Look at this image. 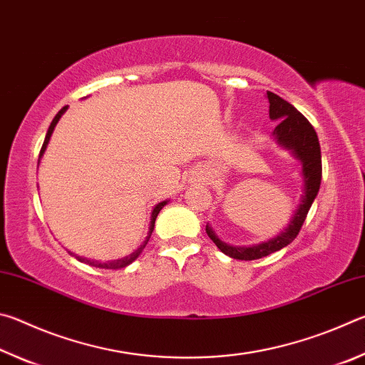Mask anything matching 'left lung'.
<instances>
[{
	"instance_id": "1",
	"label": "left lung",
	"mask_w": 365,
	"mask_h": 365,
	"mask_svg": "<svg viewBox=\"0 0 365 365\" xmlns=\"http://www.w3.org/2000/svg\"><path fill=\"white\" fill-rule=\"evenodd\" d=\"M267 100L270 104L269 117L272 120H277V127L274 128L277 145L292 153L301 163L302 195L288 225L277 237L267 240V242L250 246H232L222 242L214 233L211 225H206L207 237L212 240L215 246L224 255L240 259V261L261 259L272 255V252L280 251L292 243L296 235L299 233L302 224H304L309 209H311L319 193L320 180H322V156H320V143L314 127L298 109L292 106L288 101L282 100L279 95L267 91Z\"/></svg>"
}]
</instances>
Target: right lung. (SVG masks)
I'll list each match as a JSON object with an SVG mask.
<instances>
[{
	"label": "right lung",
	"mask_w": 365,
	"mask_h": 365,
	"mask_svg": "<svg viewBox=\"0 0 365 365\" xmlns=\"http://www.w3.org/2000/svg\"><path fill=\"white\" fill-rule=\"evenodd\" d=\"M66 110H67V106H64L63 109L59 110V113H58L56 115H54L51 125H49L48 132H46L45 141H43V146H41V151H40V158H38V164H40V160H41V158H43V154H45V151H46V146H48V143H49V138H51V135H53V132H54V127H56V123L59 122V119H61V117H63V114L66 113ZM168 202H169V200H168V201H163V202H158V205L153 207L150 228H148V237H146V240L143 242V245H140V248L135 250V251L132 252V255H128V256L122 257V259H114V261L100 262V261H93V259H86V257H82V256H77V255H73V252H71V251H69V252H71L72 256H76L80 262L95 265V267H101V269H122V267H127L128 264H132V262L135 261V259H137V257L141 255V251L145 250V246L148 245V242H150L151 233H153V230H154V222H156V217H158V214H159L160 209H163L165 205H168Z\"/></svg>",
	"instance_id": "1"
}]
</instances>
